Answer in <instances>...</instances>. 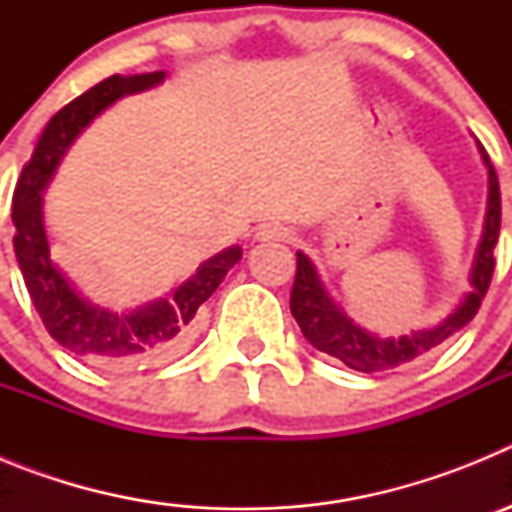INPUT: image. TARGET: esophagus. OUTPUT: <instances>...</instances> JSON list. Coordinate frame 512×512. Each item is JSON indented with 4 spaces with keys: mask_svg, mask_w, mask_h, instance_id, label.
Wrapping results in <instances>:
<instances>
[{
    "mask_svg": "<svg viewBox=\"0 0 512 512\" xmlns=\"http://www.w3.org/2000/svg\"><path fill=\"white\" fill-rule=\"evenodd\" d=\"M256 238H259V241H289V238H292V228H287V225L282 223H266L261 225Z\"/></svg>",
    "mask_w": 512,
    "mask_h": 512,
    "instance_id": "esophagus-1",
    "label": "esophagus"
}]
</instances>
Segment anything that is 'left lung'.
Listing matches in <instances>:
<instances>
[{
  "instance_id": "obj_1",
  "label": "left lung",
  "mask_w": 512,
  "mask_h": 512,
  "mask_svg": "<svg viewBox=\"0 0 512 512\" xmlns=\"http://www.w3.org/2000/svg\"><path fill=\"white\" fill-rule=\"evenodd\" d=\"M479 153L485 158L487 174H490V194H487L485 233H482V243H479L477 256H474L472 292L467 295V300L433 328L413 330L410 336L400 338H379L348 318L328 295V289L320 282L312 261L305 253L297 251V274L292 297H289V310L295 315L302 336L312 346L323 354L336 356L338 361H343L356 372H384V369H395V366L408 364V361L428 354L431 348L441 346L446 338L454 336L456 330L464 328L477 315L479 305L490 289L492 271H495V243L500 238V210H503L495 166L490 164L485 148L479 146Z\"/></svg>"
}]
</instances>
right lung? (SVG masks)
Returning a JSON list of instances; mask_svg holds the SVG:
<instances>
[{
  "mask_svg": "<svg viewBox=\"0 0 512 512\" xmlns=\"http://www.w3.org/2000/svg\"><path fill=\"white\" fill-rule=\"evenodd\" d=\"M164 81V71L135 76H110L69 102L51 117L35 151L17 179L12 197L15 256L35 310L53 341L71 354L104 369H133L158 364L179 354L194 328V315L212 297L220 282L241 259V246H230L200 264L197 274L133 312H112L92 305L71 287L53 264L43 225V189L76 135L125 94L143 92Z\"/></svg>",
  "mask_w": 512,
  "mask_h": 512,
  "instance_id": "add662e5",
  "label": "right lung"
}]
</instances>
